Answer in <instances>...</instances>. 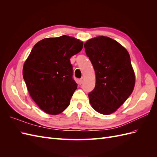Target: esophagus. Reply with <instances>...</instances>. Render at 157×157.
Returning a JSON list of instances; mask_svg holds the SVG:
<instances>
[{
	"label": "esophagus",
	"instance_id": "esophagus-1",
	"mask_svg": "<svg viewBox=\"0 0 157 157\" xmlns=\"http://www.w3.org/2000/svg\"><path fill=\"white\" fill-rule=\"evenodd\" d=\"M82 82H83V80H82V78L80 79V80H78V83H79V84H81L82 83Z\"/></svg>",
	"mask_w": 157,
	"mask_h": 157
}]
</instances>
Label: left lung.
Instances as JSON below:
<instances>
[{
  "mask_svg": "<svg viewBox=\"0 0 157 157\" xmlns=\"http://www.w3.org/2000/svg\"><path fill=\"white\" fill-rule=\"evenodd\" d=\"M96 73V86L88 94L94 110L103 115L117 111L133 92L135 74L128 51L111 38L97 36L84 44Z\"/></svg>",
  "mask_w": 157,
  "mask_h": 157,
  "instance_id": "8db88e82",
  "label": "left lung"
}]
</instances>
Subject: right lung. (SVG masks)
Here are the masks:
<instances>
[{"mask_svg": "<svg viewBox=\"0 0 157 157\" xmlns=\"http://www.w3.org/2000/svg\"><path fill=\"white\" fill-rule=\"evenodd\" d=\"M82 47V42L63 35L42 39L33 48L23 77L31 97L45 113L58 115L69 105L77 88L70 58Z\"/></svg>", "mask_w": 157, "mask_h": 157, "instance_id": "obj_1", "label": "right lung"}]
</instances>
